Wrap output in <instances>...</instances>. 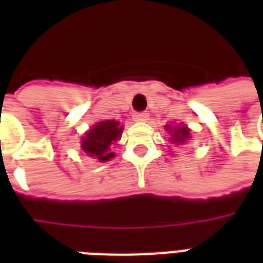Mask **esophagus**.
<instances>
[{
	"instance_id": "1",
	"label": "esophagus",
	"mask_w": 263,
	"mask_h": 263,
	"mask_svg": "<svg viewBox=\"0 0 263 263\" xmlns=\"http://www.w3.org/2000/svg\"><path fill=\"white\" fill-rule=\"evenodd\" d=\"M149 114L146 111H141V112H135L134 114V120L135 121H146L148 120Z\"/></svg>"
}]
</instances>
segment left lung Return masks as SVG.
Returning a JSON list of instances; mask_svg holds the SVG:
<instances>
[{"label":"left lung","instance_id":"1","mask_svg":"<svg viewBox=\"0 0 263 263\" xmlns=\"http://www.w3.org/2000/svg\"><path fill=\"white\" fill-rule=\"evenodd\" d=\"M169 131H172V141L176 143H183L187 138H190V134H189V128L187 126H166Z\"/></svg>","mask_w":263,"mask_h":263}]
</instances>
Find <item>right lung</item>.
<instances>
[{"instance_id": "1", "label": "right lung", "mask_w": 263, "mask_h": 263, "mask_svg": "<svg viewBox=\"0 0 263 263\" xmlns=\"http://www.w3.org/2000/svg\"><path fill=\"white\" fill-rule=\"evenodd\" d=\"M122 134V126L114 120L101 121L92 129L87 132L86 137L81 139V148L87 155L97 158L101 162L109 160L114 154L109 152V145L115 142Z\"/></svg>"}]
</instances>
